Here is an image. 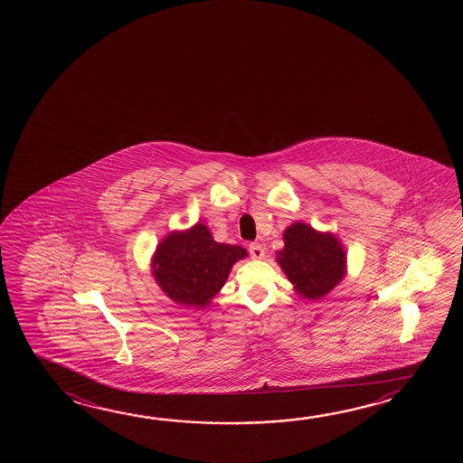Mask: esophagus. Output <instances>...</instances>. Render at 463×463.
<instances>
[{"instance_id":"obj_1","label":"esophagus","mask_w":463,"mask_h":463,"mask_svg":"<svg viewBox=\"0 0 463 463\" xmlns=\"http://www.w3.org/2000/svg\"><path fill=\"white\" fill-rule=\"evenodd\" d=\"M248 250H250L252 260H262L264 258V248H262L261 243H251Z\"/></svg>"}]
</instances>
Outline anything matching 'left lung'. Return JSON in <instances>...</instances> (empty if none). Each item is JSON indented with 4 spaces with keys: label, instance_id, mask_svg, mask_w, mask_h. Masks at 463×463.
<instances>
[{
    "label": "left lung",
    "instance_id": "1",
    "mask_svg": "<svg viewBox=\"0 0 463 463\" xmlns=\"http://www.w3.org/2000/svg\"><path fill=\"white\" fill-rule=\"evenodd\" d=\"M278 262L298 294L318 300L345 278V250L329 233H318L297 222L284 232Z\"/></svg>",
    "mask_w": 463,
    "mask_h": 463
}]
</instances>
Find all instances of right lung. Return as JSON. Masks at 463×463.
<instances>
[{
  "instance_id": "1",
  "label": "right lung",
  "mask_w": 463,
  "mask_h": 463,
  "mask_svg": "<svg viewBox=\"0 0 463 463\" xmlns=\"http://www.w3.org/2000/svg\"><path fill=\"white\" fill-rule=\"evenodd\" d=\"M246 250L213 241L205 225L166 236L153 258V274L169 298L203 308L225 284Z\"/></svg>"
}]
</instances>
